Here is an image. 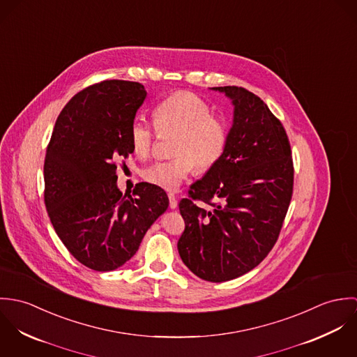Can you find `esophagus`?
Instances as JSON below:
<instances>
[{"mask_svg":"<svg viewBox=\"0 0 357 357\" xmlns=\"http://www.w3.org/2000/svg\"><path fill=\"white\" fill-rule=\"evenodd\" d=\"M169 206H170V208L177 207V198L174 197V194H169Z\"/></svg>","mask_w":357,"mask_h":357,"instance_id":"1","label":"esophagus"}]
</instances>
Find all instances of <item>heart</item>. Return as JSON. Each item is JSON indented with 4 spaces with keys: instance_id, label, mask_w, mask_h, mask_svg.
<instances>
[{
    "instance_id": "obj_1",
    "label": "heart",
    "mask_w": 357,
    "mask_h": 357,
    "mask_svg": "<svg viewBox=\"0 0 357 357\" xmlns=\"http://www.w3.org/2000/svg\"><path fill=\"white\" fill-rule=\"evenodd\" d=\"M156 130L144 119L132 121L129 137L132 150L139 158L153 153L156 130L160 135L176 133L169 160H159L143 170V178L166 191H176L197 169L204 173L214 167L225 151L228 130L211 107L195 93L178 92L153 109Z\"/></svg>"
}]
</instances>
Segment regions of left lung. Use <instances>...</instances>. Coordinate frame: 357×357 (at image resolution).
<instances>
[{
	"instance_id": "left-lung-1",
	"label": "left lung",
	"mask_w": 357,
	"mask_h": 357,
	"mask_svg": "<svg viewBox=\"0 0 357 357\" xmlns=\"http://www.w3.org/2000/svg\"><path fill=\"white\" fill-rule=\"evenodd\" d=\"M213 89L232 100L234 123L220 162L178 204L185 229L177 249L191 272L220 283L252 271L275 246L294 167L287 133L265 102L245 88Z\"/></svg>"
}]
</instances>
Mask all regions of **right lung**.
Instances as JSON below:
<instances>
[{
    "mask_svg": "<svg viewBox=\"0 0 357 357\" xmlns=\"http://www.w3.org/2000/svg\"><path fill=\"white\" fill-rule=\"evenodd\" d=\"M147 92L139 82L109 79L78 92L57 116L44 163V201L52 225L85 266L107 272L129 261L166 192L139 183L133 195L116 187V162L133 153L129 130Z\"/></svg>",
    "mask_w": 357,
    "mask_h": 357,
    "instance_id": "obj_1",
    "label": "right lung"
}]
</instances>
